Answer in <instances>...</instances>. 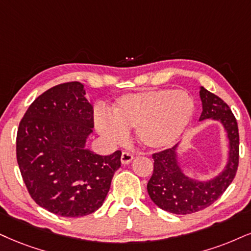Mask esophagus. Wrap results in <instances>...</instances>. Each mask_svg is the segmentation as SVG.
Here are the masks:
<instances>
[{
  "mask_svg": "<svg viewBox=\"0 0 251 251\" xmlns=\"http://www.w3.org/2000/svg\"><path fill=\"white\" fill-rule=\"evenodd\" d=\"M132 159H134V154L128 152V151L122 152V156H121V162H122V164H129Z\"/></svg>",
  "mask_w": 251,
  "mask_h": 251,
  "instance_id": "esophagus-1",
  "label": "esophagus"
}]
</instances>
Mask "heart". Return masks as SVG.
Listing matches in <instances>:
<instances>
[{
    "label": "heart",
    "mask_w": 251,
    "mask_h": 251,
    "mask_svg": "<svg viewBox=\"0 0 251 251\" xmlns=\"http://www.w3.org/2000/svg\"><path fill=\"white\" fill-rule=\"evenodd\" d=\"M194 113V101L186 92L152 89L123 95L114 102L111 115L98 113L95 125L111 143H122L128 130L137 129L145 147L159 149L179 137Z\"/></svg>",
    "instance_id": "b5f03b06"
}]
</instances>
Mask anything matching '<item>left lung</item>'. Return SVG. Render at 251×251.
<instances>
[{"label": "left lung", "instance_id": "obj_1", "mask_svg": "<svg viewBox=\"0 0 251 251\" xmlns=\"http://www.w3.org/2000/svg\"><path fill=\"white\" fill-rule=\"evenodd\" d=\"M202 113L200 121L219 120L229 138V160L225 171L209 181H197L181 172L177 162L178 145L152 153L153 173L148 182V193L159 208L173 214H191L211 206L234 180L239 168L240 136L236 119L229 106L207 89L201 87Z\"/></svg>", "mask_w": 251, "mask_h": 251}]
</instances>
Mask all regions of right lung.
<instances>
[{
    "label": "right lung",
    "mask_w": 251,
    "mask_h": 251,
    "mask_svg": "<svg viewBox=\"0 0 251 251\" xmlns=\"http://www.w3.org/2000/svg\"><path fill=\"white\" fill-rule=\"evenodd\" d=\"M93 107L83 85L64 82L39 95L18 126L16 157L30 197L65 218L92 214L106 199L121 152L100 156L85 147Z\"/></svg>",
    "instance_id": "right-lung-1"
}]
</instances>
